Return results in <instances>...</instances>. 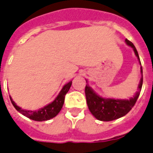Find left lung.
Instances as JSON below:
<instances>
[{
    "label": "left lung",
    "instance_id": "left-lung-1",
    "mask_svg": "<svg viewBox=\"0 0 153 153\" xmlns=\"http://www.w3.org/2000/svg\"><path fill=\"white\" fill-rule=\"evenodd\" d=\"M126 43L129 46L133 48L135 55L137 57L139 63L141 64L140 58H139L137 51L132 42L126 39ZM141 78L139 82L137 89L138 91L135 94L133 97L129 100H120V99H113V98H104L99 96L95 92L86 85L85 88V97L87 102L88 108L92 115L96 118L97 120L100 121H111L117 120L124 115H126L134 106L137 98L140 95V92L142 87L143 83V76H142V67L141 66Z\"/></svg>",
    "mask_w": 153,
    "mask_h": 153
}]
</instances>
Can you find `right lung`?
I'll list each match as a JSON object with an SVG mask.
<instances>
[{"label": "right lung", "instance_id": "obj_1", "mask_svg": "<svg viewBox=\"0 0 153 153\" xmlns=\"http://www.w3.org/2000/svg\"><path fill=\"white\" fill-rule=\"evenodd\" d=\"M71 84H72V81H71L68 83H67L66 85H64V87L62 88V89L59 92V94H58V96L56 97V99L53 100V102H51L46 106L43 107L38 111H28V110L22 109L20 107L16 105V104L12 100L11 97H10V100H11V102L15 108L19 112H20L22 115H25L26 117L29 118L32 120H34V121H46V120L55 117L56 115L60 111L62 107L64 105L66 94L69 91V89L71 88Z\"/></svg>", "mask_w": 153, "mask_h": 153}]
</instances>
